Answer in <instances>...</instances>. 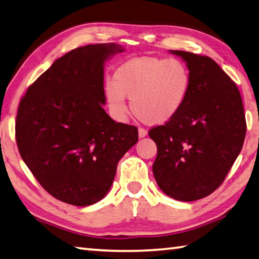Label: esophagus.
I'll return each instance as SVG.
<instances>
[{"instance_id": "34e87169", "label": "esophagus", "mask_w": 259, "mask_h": 259, "mask_svg": "<svg viewBox=\"0 0 259 259\" xmlns=\"http://www.w3.org/2000/svg\"><path fill=\"white\" fill-rule=\"evenodd\" d=\"M138 135H139V138H144V137L147 136V130L144 128H139L138 129Z\"/></svg>"}]
</instances>
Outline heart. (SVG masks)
<instances>
[{
	"instance_id": "obj_1",
	"label": "heart",
	"mask_w": 259,
	"mask_h": 259,
	"mask_svg": "<svg viewBox=\"0 0 259 259\" xmlns=\"http://www.w3.org/2000/svg\"><path fill=\"white\" fill-rule=\"evenodd\" d=\"M191 86L190 70L177 58H135L115 70L112 80L104 86L111 113L122 120L131 110L144 123L158 125L168 122L180 112Z\"/></svg>"
}]
</instances>
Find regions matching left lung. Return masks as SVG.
<instances>
[{
	"instance_id": "obj_1",
	"label": "left lung",
	"mask_w": 259,
	"mask_h": 259,
	"mask_svg": "<svg viewBox=\"0 0 259 259\" xmlns=\"http://www.w3.org/2000/svg\"><path fill=\"white\" fill-rule=\"evenodd\" d=\"M183 58L191 86L173 119L149 130L159 189L179 201L203 199L219 187L240 154L246 119L239 90L213 59L170 50Z\"/></svg>"
}]
</instances>
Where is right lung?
Here are the masks:
<instances>
[{
	"instance_id": "add662e5",
	"label": "right lung",
	"mask_w": 259,
	"mask_h": 259,
	"mask_svg": "<svg viewBox=\"0 0 259 259\" xmlns=\"http://www.w3.org/2000/svg\"><path fill=\"white\" fill-rule=\"evenodd\" d=\"M116 44L78 47L29 86L20 101L15 139L25 165L55 199L85 206L108 193L116 165L138 141L135 125L103 109L104 62Z\"/></svg>"
}]
</instances>
